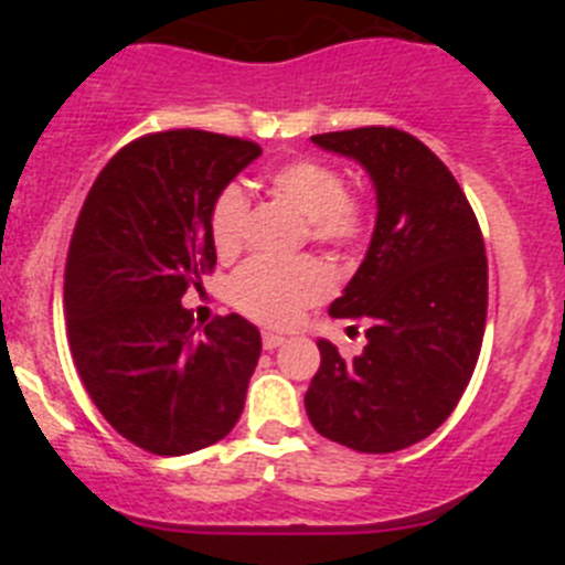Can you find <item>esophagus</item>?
Here are the masks:
<instances>
[{"label":"esophagus","instance_id":"34e87169","mask_svg":"<svg viewBox=\"0 0 565 565\" xmlns=\"http://www.w3.org/2000/svg\"><path fill=\"white\" fill-rule=\"evenodd\" d=\"M282 342H286V337H282V333H271V331L263 333V348H266V351H277Z\"/></svg>","mask_w":565,"mask_h":565}]
</instances>
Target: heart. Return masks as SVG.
<instances>
[{"label":"heart","mask_w":565,"mask_h":565,"mask_svg":"<svg viewBox=\"0 0 565 565\" xmlns=\"http://www.w3.org/2000/svg\"><path fill=\"white\" fill-rule=\"evenodd\" d=\"M268 186L282 206L306 221L308 239L333 252H348L364 237L367 209L344 194L337 169L319 161H291L268 174ZM248 221V201L243 189H223L212 209V239L223 257L243 246ZM333 288L331 268L317 257H297L288 263L254 259L234 277V306L263 326L286 328L297 322L306 308L317 306Z\"/></svg>","instance_id":"b5f03b06"}]
</instances>
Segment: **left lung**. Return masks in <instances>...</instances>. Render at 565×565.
<instances>
[{"label":"left lung","mask_w":565,"mask_h":565,"mask_svg":"<svg viewBox=\"0 0 565 565\" xmlns=\"http://www.w3.org/2000/svg\"><path fill=\"white\" fill-rule=\"evenodd\" d=\"M351 158L376 192L362 266L328 313L367 322L342 359L317 339L306 413L319 436L359 452H396L438 430L467 391L487 326V254L452 172L418 138L362 127L311 138Z\"/></svg>","instance_id":"obj_1"}]
</instances>
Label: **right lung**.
Masks as SVG:
<instances>
[{
    "label": "right lung",
    "mask_w": 565,
    "mask_h": 565,
    "mask_svg": "<svg viewBox=\"0 0 565 565\" xmlns=\"http://www.w3.org/2000/svg\"><path fill=\"white\" fill-rule=\"evenodd\" d=\"M259 158L203 129L138 138L102 169L70 239L64 319L102 416L154 456L221 441L243 413L259 331L239 313L194 326L181 306L217 263L212 209Z\"/></svg>",
    "instance_id": "obj_1"
}]
</instances>
